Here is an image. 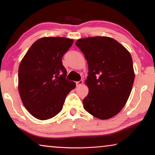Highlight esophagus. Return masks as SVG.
Returning <instances> with one entry per match:
<instances>
[{"label": "esophagus", "mask_w": 155, "mask_h": 155, "mask_svg": "<svg viewBox=\"0 0 155 155\" xmlns=\"http://www.w3.org/2000/svg\"><path fill=\"white\" fill-rule=\"evenodd\" d=\"M83 84V80H80V81H78L76 82V86L77 87H79L80 85H82V84Z\"/></svg>", "instance_id": "34e87169"}]
</instances>
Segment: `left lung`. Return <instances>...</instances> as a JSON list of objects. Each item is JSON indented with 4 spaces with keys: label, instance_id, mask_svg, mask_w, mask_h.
Wrapping results in <instances>:
<instances>
[{
    "label": "left lung",
    "instance_id": "left-lung-1",
    "mask_svg": "<svg viewBox=\"0 0 155 155\" xmlns=\"http://www.w3.org/2000/svg\"><path fill=\"white\" fill-rule=\"evenodd\" d=\"M75 45L88 64L89 93L84 109L99 119L119 113L128 100L135 79L130 53L115 39L94 37L78 39Z\"/></svg>",
    "mask_w": 155,
    "mask_h": 155
}]
</instances>
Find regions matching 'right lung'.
I'll return each mask as SVG.
<instances>
[{"mask_svg": "<svg viewBox=\"0 0 155 155\" xmlns=\"http://www.w3.org/2000/svg\"><path fill=\"white\" fill-rule=\"evenodd\" d=\"M73 40L44 37L36 41L21 61L18 89L27 111L39 120H47L61 110L68 94L75 83L66 80L62 58Z\"/></svg>", "mask_w": 155, "mask_h": 155, "instance_id": "right-lung-1", "label": "right lung"}]
</instances>
